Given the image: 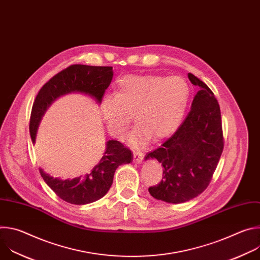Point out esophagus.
Listing matches in <instances>:
<instances>
[{
  "mask_svg": "<svg viewBox=\"0 0 260 260\" xmlns=\"http://www.w3.org/2000/svg\"><path fill=\"white\" fill-rule=\"evenodd\" d=\"M133 155H134V161L136 164H142L143 161V158H144V155L142 152L140 151H134L133 152Z\"/></svg>",
  "mask_w": 260,
  "mask_h": 260,
  "instance_id": "1",
  "label": "esophagus"
}]
</instances>
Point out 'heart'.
Segmentation results:
<instances>
[{"label":"heart","mask_w":260,"mask_h":260,"mask_svg":"<svg viewBox=\"0 0 260 260\" xmlns=\"http://www.w3.org/2000/svg\"><path fill=\"white\" fill-rule=\"evenodd\" d=\"M189 98V85L181 77L127 75L118 81L117 93L103 96L100 112L108 132L118 139L127 132L134 114L138 123L127 142L140 146L152 137L171 135L186 112Z\"/></svg>","instance_id":"1"}]
</instances>
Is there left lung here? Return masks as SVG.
<instances>
[{"label":"left lung","mask_w":260,"mask_h":260,"mask_svg":"<svg viewBox=\"0 0 260 260\" xmlns=\"http://www.w3.org/2000/svg\"><path fill=\"white\" fill-rule=\"evenodd\" d=\"M188 78L200 87L188 115L160 148L145 156L164 167L161 182L148 190L171 204L188 202L208 187L223 150L219 104L206 83L190 73Z\"/></svg>","instance_id":"obj_1"}]
</instances>
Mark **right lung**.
<instances>
[{
	"label": "right lung",
	"instance_id": "right-lung-1",
	"mask_svg": "<svg viewBox=\"0 0 260 260\" xmlns=\"http://www.w3.org/2000/svg\"><path fill=\"white\" fill-rule=\"evenodd\" d=\"M113 78L112 67L73 64L56 74L43 85L32 105L29 135L35 144L37 132L47 109L58 98L69 93H81L94 100L99 105ZM133 160V153L121 143L109 140L100 161L83 177L74 179L54 178L40 168V174L48 186L67 203L86 205L102 199L113 183L116 169Z\"/></svg>",
	"mask_w": 260,
	"mask_h": 260
}]
</instances>
